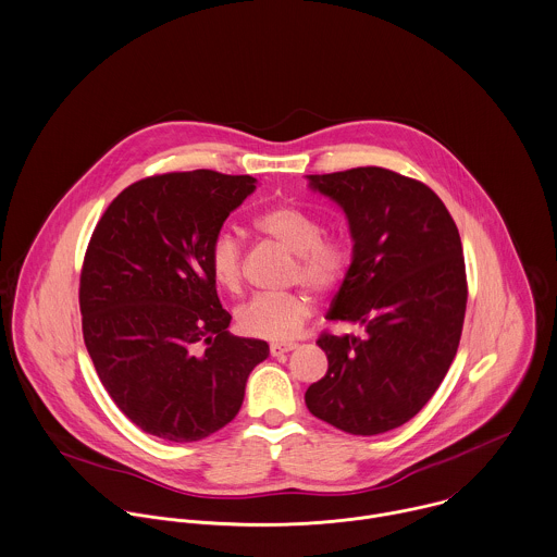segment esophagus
Masks as SVG:
<instances>
[{
  "label": "esophagus",
  "instance_id": "esophagus-1",
  "mask_svg": "<svg viewBox=\"0 0 557 557\" xmlns=\"http://www.w3.org/2000/svg\"><path fill=\"white\" fill-rule=\"evenodd\" d=\"M298 346L296 344H272L270 346V355L272 357H283V355H289L292 350H296Z\"/></svg>",
  "mask_w": 557,
  "mask_h": 557
}]
</instances>
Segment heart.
Instances as JSON below:
<instances>
[{
	"mask_svg": "<svg viewBox=\"0 0 557 557\" xmlns=\"http://www.w3.org/2000/svg\"><path fill=\"white\" fill-rule=\"evenodd\" d=\"M257 228L296 255L292 281L326 296L342 287L352 265V248L344 237L324 235L322 222L296 205H278L257 218ZM207 265L211 278L226 292H237L244 281V246L226 228L218 231L207 246ZM311 315L305 294H259L244 302L235 322L239 333L287 342L298 335Z\"/></svg>",
	"mask_w": 557,
	"mask_h": 557,
	"instance_id": "b5f03b06",
	"label": "heart"
}]
</instances>
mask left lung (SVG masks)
<instances>
[{
  "mask_svg": "<svg viewBox=\"0 0 557 557\" xmlns=\"http://www.w3.org/2000/svg\"><path fill=\"white\" fill-rule=\"evenodd\" d=\"M309 182L342 205L355 239L326 318L359 324L363 335H320L329 371L305 401L348 434H382L425 406L456 357L469 296L460 233L430 187L388 169Z\"/></svg>",
  "mask_w": 557,
  "mask_h": 557,
  "instance_id": "8db88e82",
  "label": "left lung"
}]
</instances>
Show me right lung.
<instances>
[{"instance_id":"1","label":"right lung","mask_w":557,"mask_h":557,"mask_svg":"<svg viewBox=\"0 0 557 557\" xmlns=\"http://www.w3.org/2000/svg\"><path fill=\"white\" fill-rule=\"evenodd\" d=\"M248 175L164 173L125 187L79 276L86 350L114 404L147 434L200 441L239 412L268 344L231 335L207 246L255 189Z\"/></svg>"}]
</instances>
